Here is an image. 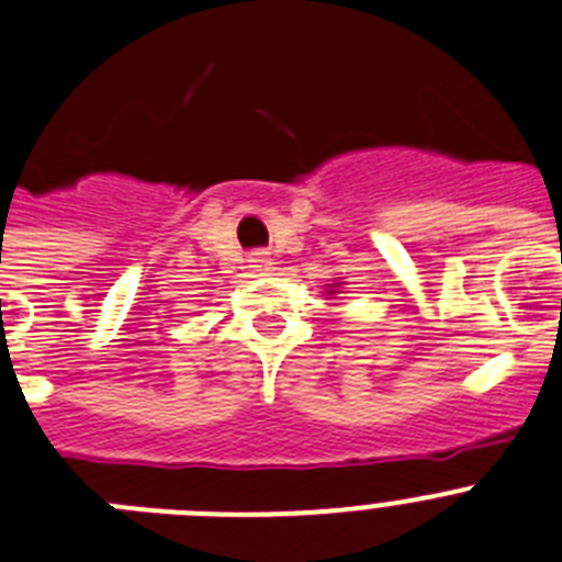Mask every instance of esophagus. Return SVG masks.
Masks as SVG:
<instances>
[{
    "label": "esophagus",
    "mask_w": 562,
    "mask_h": 562,
    "mask_svg": "<svg viewBox=\"0 0 562 562\" xmlns=\"http://www.w3.org/2000/svg\"><path fill=\"white\" fill-rule=\"evenodd\" d=\"M246 262L251 271H257V274H266V271H271V266H274V262H271V257H268V251H251L248 254Z\"/></svg>",
    "instance_id": "obj_1"
}]
</instances>
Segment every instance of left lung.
Instances as JSON below:
<instances>
[{
  "instance_id": "left-lung-1",
  "label": "left lung",
  "mask_w": 562,
  "mask_h": 562,
  "mask_svg": "<svg viewBox=\"0 0 562 562\" xmlns=\"http://www.w3.org/2000/svg\"><path fill=\"white\" fill-rule=\"evenodd\" d=\"M336 285H341V282H336ZM336 285H330V288H328V294H336V291H334Z\"/></svg>"
}]
</instances>
